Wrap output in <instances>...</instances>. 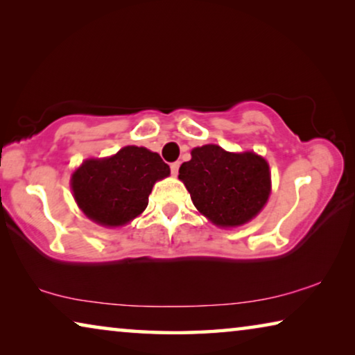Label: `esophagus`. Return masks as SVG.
I'll return each mask as SVG.
<instances>
[{
  "label": "esophagus",
  "instance_id": "34e87169",
  "mask_svg": "<svg viewBox=\"0 0 355 355\" xmlns=\"http://www.w3.org/2000/svg\"><path fill=\"white\" fill-rule=\"evenodd\" d=\"M178 168H180V162H178V161H177V162H172V164H171V172H172V175H175V177H177Z\"/></svg>",
  "mask_w": 355,
  "mask_h": 355
}]
</instances>
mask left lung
Wrapping results in <instances>:
<instances>
[{
	"label": "left lung",
	"mask_w": 355,
	"mask_h": 355,
	"mask_svg": "<svg viewBox=\"0 0 355 355\" xmlns=\"http://www.w3.org/2000/svg\"><path fill=\"white\" fill-rule=\"evenodd\" d=\"M178 178L196 208L219 227L251 221L272 191L270 168L262 156L252 151L230 153L213 144L191 151V161L180 166Z\"/></svg>",
	"instance_id": "8db88e82"
}]
</instances>
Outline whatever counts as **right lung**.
Instances as JSON below:
<instances>
[{
    "mask_svg": "<svg viewBox=\"0 0 355 355\" xmlns=\"http://www.w3.org/2000/svg\"><path fill=\"white\" fill-rule=\"evenodd\" d=\"M171 175L161 156L144 147L121 148L103 159H87L72 173L71 188L80 210L105 227L125 226L148 205L157 180Z\"/></svg>",
    "mask_w": 355,
    "mask_h": 355,
    "instance_id": "obj_1",
    "label": "right lung"
}]
</instances>
